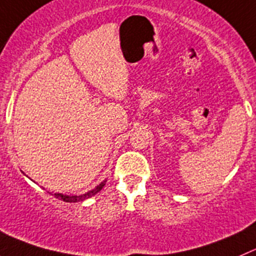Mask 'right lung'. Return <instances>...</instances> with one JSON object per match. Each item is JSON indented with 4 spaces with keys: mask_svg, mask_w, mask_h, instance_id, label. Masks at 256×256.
I'll use <instances>...</instances> for the list:
<instances>
[{
    "mask_svg": "<svg viewBox=\"0 0 256 256\" xmlns=\"http://www.w3.org/2000/svg\"><path fill=\"white\" fill-rule=\"evenodd\" d=\"M106 182V180H104L103 182H100V184H99L98 186L96 187V188L92 190V191H88V192H85V194H78V196H76V194H74V196H70V194H59V192L54 194V196L56 197V198L62 200V201H65V202H80V201H84V200L90 198V197H93L94 194H98V192L100 191V190L104 187Z\"/></svg>",
    "mask_w": 256,
    "mask_h": 256,
    "instance_id": "1",
    "label": "right lung"
}]
</instances>
